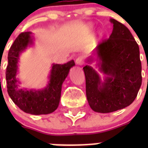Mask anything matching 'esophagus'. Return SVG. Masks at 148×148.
<instances>
[{"label": "esophagus", "mask_w": 148, "mask_h": 148, "mask_svg": "<svg viewBox=\"0 0 148 148\" xmlns=\"http://www.w3.org/2000/svg\"><path fill=\"white\" fill-rule=\"evenodd\" d=\"M84 62V58L82 56H78V58L75 59V63H76V64L78 65H82Z\"/></svg>", "instance_id": "34e87169"}]
</instances>
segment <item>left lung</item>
<instances>
[{"instance_id":"8db88e82","label":"left lung","mask_w":148,"mask_h":148,"mask_svg":"<svg viewBox=\"0 0 148 148\" xmlns=\"http://www.w3.org/2000/svg\"><path fill=\"white\" fill-rule=\"evenodd\" d=\"M113 29L109 38L95 48L101 61V70L107 77L101 85L97 73L90 66L83 68L86 95L92 110L111 113L130 105L136 98L142 84L139 47L131 32L123 23L110 19Z\"/></svg>"}]
</instances>
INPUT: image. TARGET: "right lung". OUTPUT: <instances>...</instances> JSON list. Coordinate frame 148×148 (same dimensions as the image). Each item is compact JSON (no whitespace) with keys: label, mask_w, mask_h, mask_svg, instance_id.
Returning a JSON list of instances; mask_svg holds the SVG:
<instances>
[{"label":"right lung","mask_w":148,"mask_h":148,"mask_svg":"<svg viewBox=\"0 0 148 148\" xmlns=\"http://www.w3.org/2000/svg\"><path fill=\"white\" fill-rule=\"evenodd\" d=\"M29 32H23L18 35L8 53V65L6 70L7 92L13 102L25 113L33 115L49 114L58 107L61 85L69 70L75 65L74 61L64 64H53L50 81L47 88L41 91H24L18 90L16 79L19 55L32 42Z\"/></svg>","instance_id":"add662e5"}]
</instances>
